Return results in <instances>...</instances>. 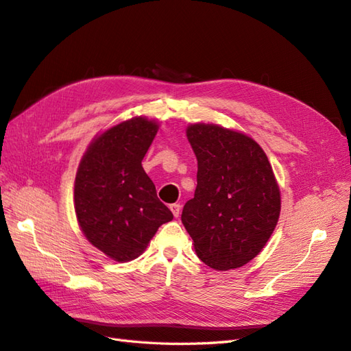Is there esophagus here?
<instances>
[{
    "label": "esophagus",
    "mask_w": 351,
    "mask_h": 351,
    "mask_svg": "<svg viewBox=\"0 0 351 351\" xmlns=\"http://www.w3.org/2000/svg\"><path fill=\"white\" fill-rule=\"evenodd\" d=\"M169 209H171L173 215L177 218L180 215V210H182V206H180V204H173V205H169Z\"/></svg>",
    "instance_id": "1"
}]
</instances>
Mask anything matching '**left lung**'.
Returning <instances> with one entry per match:
<instances>
[{
  "mask_svg": "<svg viewBox=\"0 0 351 351\" xmlns=\"http://www.w3.org/2000/svg\"><path fill=\"white\" fill-rule=\"evenodd\" d=\"M186 134L197 159V186L183 208V226L208 267L240 268L258 256L280 218L268 156L252 137L217 124H190Z\"/></svg>",
  "mask_w": 351,
  "mask_h": 351,
  "instance_id": "left-lung-1",
  "label": "left lung"
}]
</instances>
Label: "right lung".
<instances>
[{
  "mask_svg": "<svg viewBox=\"0 0 351 351\" xmlns=\"http://www.w3.org/2000/svg\"><path fill=\"white\" fill-rule=\"evenodd\" d=\"M158 124L133 117L105 130L84 152L74 182V210L95 247L117 262L141 256L173 214L156 196L142 159Z\"/></svg>",
  "mask_w": 351,
  "mask_h": 351,
  "instance_id": "1",
  "label": "right lung"
}]
</instances>
